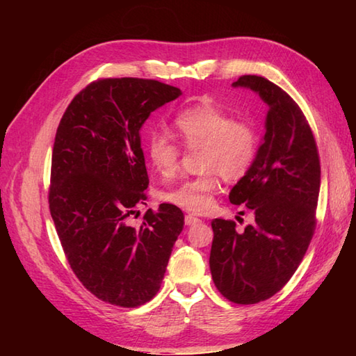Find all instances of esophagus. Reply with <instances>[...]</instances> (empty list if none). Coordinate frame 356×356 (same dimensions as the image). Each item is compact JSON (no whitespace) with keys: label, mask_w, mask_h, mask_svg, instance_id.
<instances>
[{"label":"esophagus","mask_w":356,"mask_h":356,"mask_svg":"<svg viewBox=\"0 0 356 356\" xmlns=\"http://www.w3.org/2000/svg\"><path fill=\"white\" fill-rule=\"evenodd\" d=\"M195 223H200V218L199 217H194V216H186L185 217V225L186 226H193V225H195Z\"/></svg>","instance_id":"obj_1"}]
</instances>
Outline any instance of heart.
Here are the masks:
<instances>
[{
  "label": "heart",
  "instance_id": "b5f03b06",
  "mask_svg": "<svg viewBox=\"0 0 356 356\" xmlns=\"http://www.w3.org/2000/svg\"><path fill=\"white\" fill-rule=\"evenodd\" d=\"M174 131L186 148H202L200 177L185 180L163 199L193 213L209 208L218 182L237 180L251 170L259 153V134L245 120H232L231 115L211 102L185 108L174 118ZM145 154L151 166L163 177L172 176L179 166V148L166 136L151 133L145 139Z\"/></svg>",
  "mask_w": 356,
  "mask_h": 356
}]
</instances>
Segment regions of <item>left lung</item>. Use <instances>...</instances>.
<instances>
[{"instance_id": "obj_1", "label": "left lung", "mask_w": 356, "mask_h": 356, "mask_svg": "<svg viewBox=\"0 0 356 356\" xmlns=\"http://www.w3.org/2000/svg\"><path fill=\"white\" fill-rule=\"evenodd\" d=\"M232 87L251 90L268 107L255 162L229 193V202L252 209L255 220L241 232L231 220L211 222L209 269L223 297L255 305L282 289L303 260L314 236L321 171L311 127L289 95L252 74Z\"/></svg>"}]
</instances>
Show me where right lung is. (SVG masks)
<instances>
[{"mask_svg":"<svg viewBox=\"0 0 356 356\" xmlns=\"http://www.w3.org/2000/svg\"><path fill=\"white\" fill-rule=\"evenodd\" d=\"M182 95L153 79H101L86 87L59 122L51 156L50 214L79 282L105 303L138 307L154 297L184 229L180 208L147 211L128 223L148 186L140 130Z\"/></svg>","mask_w":356,"mask_h":356,"instance_id":"1","label":"right lung"}]
</instances>
